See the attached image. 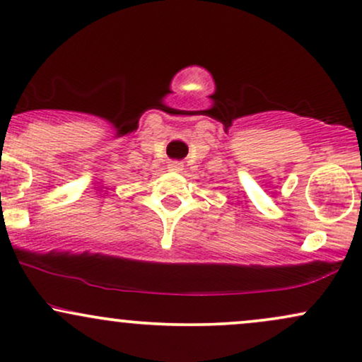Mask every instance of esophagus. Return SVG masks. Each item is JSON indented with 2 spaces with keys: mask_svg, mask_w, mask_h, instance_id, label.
I'll use <instances>...</instances> for the list:
<instances>
[{
  "mask_svg": "<svg viewBox=\"0 0 362 362\" xmlns=\"http://www.w3.org/2000/svg\"><path fill=\"white\" fill-rule=\"evenodd\" d=\"M168 168H170V172H175V173H180V172H182V170H184V165H182V163H180V161H170Z\"/></svg>",
  "mask_w": 362,
  "mask_h": 362,
  "instance_id": "1",
  "label": "esophagus"
}]
</instances>
